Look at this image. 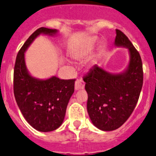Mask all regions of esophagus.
<instances>
[{"instance_id":"34e87169","label":"esophagus","mask_w":156,"mask_h":156,"mask_svg":"<svg viewBox=\"0 0 156 156\" xmlns=\"http://www.w3.org/2000/svg\"><path fill=\"white\" fill-rule=\"evenodd\" d=\"M85 88V83L82 80H77L75 83V89L80 90L83 89Z\"/></svg>"}]
</instances>
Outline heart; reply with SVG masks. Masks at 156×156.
<instances>
[{
	"label": "heart",
	"instance_id": "1",
	"mask_svg": "<svg viewBox=\"0 0 156 156\" xmlns=\"http://www.w3.org/2000/svg\"><path fill=\"white\" fill-rule=\"evenodd\" d=\"M92 48H93V42H92V41H90V42H88L85 46H84V48H82L81 50H80V51L76 53V57H84V56L88 55V53L91 51Z\"/></svg>",
	"mask_w": 156,
	"mask_h": 156
}]
</instances>
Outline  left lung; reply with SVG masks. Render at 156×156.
<instances>
[{
    "label": "left lung",
    "mask_w": 156,
    "mask_h": 156,
    "mask_svg": "<svg viewBox=\"0 0 156 156\" xmlns=\"http://www.w3.org/2000/svg\"><path fill=\"white\" fill-rule=\"evenodd\" d=\"M115 44L126 47L130 62L125 73L111 74L94 65L85 76L87 110L93 124L103 131L118 129L128 120L138 101L144 73L141 58L128 37L116 30Z\"/></svg>",
    "instance_id": "8db88e82"
}]
</instances>
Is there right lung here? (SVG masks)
Returning a JSON list of instances; mask_svg holds the SVG:
<instances>
[{
  "mask_svg": "<svg viewBox=\"0 0 156 156\" xmlns=\"http://www.w3.org/2000/svg\"><path fill=\"white\" fill-rule=\"evenodd\" d=\"M56 33V30L45 27L36 30L18 51L15 63L13 90L16 103L29 124L40 132L53 131L62 125L76 80L32 77L25 65L24 52L39 34Z\"/></svg>",
  "mask_w": 156,
  "mask_h": 156,
  "instance_id": "obj_1",
  "label": "right lung"
}]
</instances>
